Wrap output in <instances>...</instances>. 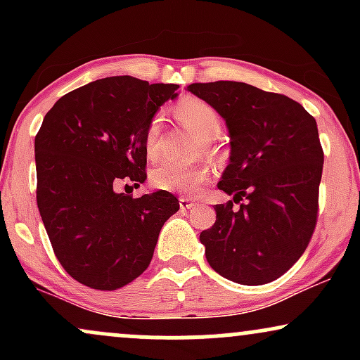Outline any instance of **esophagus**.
<instances>
[{"label": "esophagus", "instance_id": "obj_1", "mask_svg": "<svg viewBox=\"0 0 360 360\" xmlns=\"http://www.w3.org/2000/svg\"><path fill=\"white\" fill-rule=\"evenodd\" d=\"M194 205H196V203H194L193 198H188V196H181L179 198V208L183 210V212H186V210H189V208H193Z\"/></svg>", "mask_w": 360, "mask_h": 360}]
</instances>
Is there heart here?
Returning a JSON list of instances; mask_svg holds the SVG:
<instances>
[{"instance_id":"heart-1","label":"heart","mask_w":360,"mask_h":360,"mask_svg":"<svg viewBox=\"0 0 360 360\" xmlns=\"http://www.w3.org/2000/svg\"><path fill=\"white\" fill-rule=\"evenodd\" d=\"M176 115L184 125L193 128L201 139L212 140L218 135L221 127L220 115L210 103L200 98H184L177 103ZM160 120L152 118L146 131V148L148 154L154 152L157 137H159ZM212 176V169L205 162H174L162 160L152 169L150 181L157 189L179 194L196 193Z\"/></svg>"}]
</instances>
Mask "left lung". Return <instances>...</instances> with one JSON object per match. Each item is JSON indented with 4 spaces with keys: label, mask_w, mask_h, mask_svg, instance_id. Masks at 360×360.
<instances>
[{
    "label": "left lung",
    "mask_w": 360,
    "mask_h": 360,
    "mask_svg": "<svg viewBox=\"0 0 360 360\" xmlns=\"http://www.w3.org/2000/svg\"><path fill=\"white\" fill-rule=\"evenodd\" d=\"M189 93L225 120L230 162L218 189L244 200L214 205L200 240L218 274L245 286L283 276L303 255L316 225L323 150L316 122L300 103L235 81L193 82Z\"/></svg>",
    "instance_id": "obj_1"
}]
</instances>
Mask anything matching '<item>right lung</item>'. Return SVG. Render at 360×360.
<instances>
[{"label": "right lung", "instance_id": "1", "mask_svg": "<svg viewBox=\"0 0 360 360\" xmlns=\"http://www.w3.org/2000/svg\"><path fill=\"white\" fill-rule=\"evenodd\" d=\"M177 88L105 77L64 94L45 115L35 137L37 205L62 267L84 286L113 291L139 278L179 210L162 189L140 198L115 189L147 179V127Z\"/></svg>", "mask_w": 360, "mask_h": 360}]
</instances>
